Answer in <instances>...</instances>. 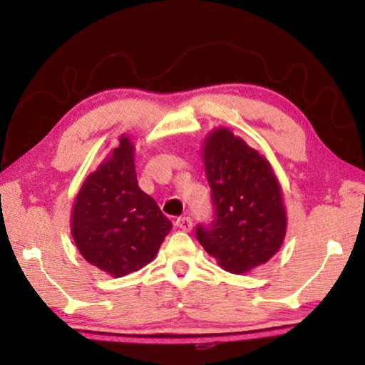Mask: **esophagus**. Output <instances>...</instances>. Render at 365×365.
Wrapping results in <instances>:
<instances>
[{
    "label": "esophagus",
    "mask_w": 365,
    "mask_h": 365,
    "mask_svg": "<svg viewBox=\"0 0 365 365\" xmlns=\"http://www.w3.org/2000/svg\"><path fill=\"white\" fill-rule=\"evenodd\" d=\"M174 224L177 228H180V230L190 232L191 227H193V220H191L190 217H178V219H175Z\"/></svg>",
    "instance_id": "esophagus-1"
}]
</instances>
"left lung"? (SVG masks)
I'll use <instances>...</instances> for the list:
<instances>
[{
    "instance_id": "1",
    "label": "left lung",
    "mask_w": 365,
    "mask_h": 365,
    "mask_svg": "<svg viewBox=\"0 0 365 365\" xmlns=\"http://www.w3.org/2000/svg\"><path fill=\"white\" fill-rule=\"evenodd\" d=\"M202 163L215 219L197 225V242L232 274L265 264L287 235L282 187L270 163L227 127L209 132Z\"/></svg>"
}]
</instances>
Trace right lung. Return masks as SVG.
<instances>
[{"mask_svg":"<svg viewBox=\"0 0 365 365\" xmlns=\"http://www.w3.org/2000/svg\"><path fill=\"white\" fill-rule=\"evenodd\" d=\"M170 228L156 201L138 187L135 146L122 135L76 196L71 232L80 255L119 279L150 264Z\"/></svg>","mask_w":365,"mask_h":365,"instance_id":"add662e5","label":"right lung"}]
</instances>
